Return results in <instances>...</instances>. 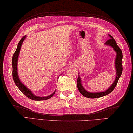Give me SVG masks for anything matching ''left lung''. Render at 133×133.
Instances as JSON below:
<instances>
[{
    "instance_id": "left-lung-1",
    "label": "left lung",
    "mask_w": 133,
    "mask_h": 133,
    "mask_svg": "<svg viewBox=\"0 0 133 133\" xmlns=\"http://www.w3.org/2000/svg\"><path fill=\"white\" fill-rule=\"evenodd\" d=\"M109 36L110 39L107 40L104 44L106 46H109L112 47L114 51L116 52V58L115 59V69L116 71V77H115V80L114 82L111 84L108 89L102 92H92L87 91L86 90L84 89L82 84V80L81 77L79 75V73H78V77L77 79V87L78 90L79 92L82 94L84 97L89 98H97L104 97V96L107 95V94H110L111 92L113 90L115 89L118 81L119 80L120 77L122 75V50L118 46V45L116 43V42L114 40L112 36L109 34Z\"/></svg>"
}]
</instances>
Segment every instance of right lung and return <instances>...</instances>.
Instances as JSON below:
<instances>
[{
	"label": "right lung",
	"mask_w": 133,
	"mask_h": 133,
	"mask_svg": "<svg viewBox=\"0 0 133 133\" xmlns=\"http://www.w3.org/2000/svg\"><path fill=\"white\" fill-rule=\"evenodd\" d=\"M26 36L25 35L23 38L21 39V40L19 41V43L17 46L16 50L15 51V53L14 54L12 58V77L14 82H15L16 86L18 87V89L21 90V92L24 94L27 97L31 99L34 100V101H43V100H47L48 99L51 98L52 96L54 95L55 93V90L50 95H48L47 97H39V96H36L34 94H33L32 91L29 89V88L24 85V84L20 80L19 78L18 74V57L20 53V51L22 47V43H23L24 39H26ZM58 77V78H59Z\"/></svg>",
	"instance_id": "right-lung-1"
}]
</instances>
